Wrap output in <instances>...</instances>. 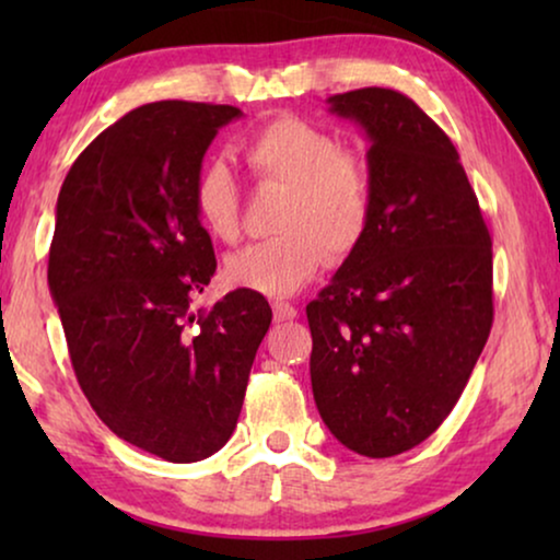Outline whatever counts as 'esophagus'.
Wrapping results in <instances>:
<instances>
[{
    "mask_svg": "<svg viewBox=\"0 0 560 560\" xmlns=\"http://www.w3.org/2000/svg\"><path fill=\"white\" fill-rule=\"evenodd\" d=\"M272 313H275V320L282 324V320H293L298 316V308L293 303L278 301V303H272Z\"/></svg>",
    "mask_w": 560,
    "mask_h": 560,
    "instance_id": "34e87169",
    "label": "esophagus"
}]
</instances>
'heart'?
<instances>
[{
    "label": "heart",
    "mask_w": 560,
    "mask_h": 560,
    "mask_svg": "<svg viewBox=\"0 0 560 560\" xmlns=\"http://www.w3.org/2000/svg\"><path fill=\"white\" fill-rule=\"evenodd\" d=\"M240 152L259 180L285 186V196L278 213L282 234L229 255V285L288 298L318 272L326 255L343 259L364 242L377 198L374 171L364 155L343 150L341 137L301 117H278L252 132ZM190 201L213 240L240 236V188L226 165L201 167Z\"/></svg>",
    "instance_id": "heart-1"
}]
</instances>
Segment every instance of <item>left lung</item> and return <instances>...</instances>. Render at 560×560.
I'll use <instances>...</instances> for the list:
<instances>
[{
    "label": "left lung",
    "mask_w": 560,
    "mask_h": 560,
    "mask_svg": "<svg viewBox=\"0 0 560 560\" xmlns=\"http://www.w3.org/2000/svg\"><path fill=\"white\" fill-rule=\"evenodd\" d=\"M370 137L374 213L364 242L305 305L316 408L370 458L435 433L492 331V236L448 135L400 91L328 98Z\"/></svg>",
    "instance_id": "1"
}]
</instances>
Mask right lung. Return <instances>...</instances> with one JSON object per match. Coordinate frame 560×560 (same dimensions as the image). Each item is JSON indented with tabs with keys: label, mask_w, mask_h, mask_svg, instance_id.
<instances>
[{
	"label": "right lung",
	"mask_w": 560,
	"mask_h": 560,
	"mask_svg": "<svg viewBox=\"0 0 560 560\" xmlns=\"http://www.w3.org/2000/svg\"><path fill=\"white\" fill-rule=\"evenodd\" d=\"M236 117L229 104L137 106L75 158L56 206L48 285L75 380L109 431L173 464L229 441L272 320L244 288L190 313L217 272L190 190Z\"/></svg>",
	"instance_id": "obj_1"
}]
</instances>
